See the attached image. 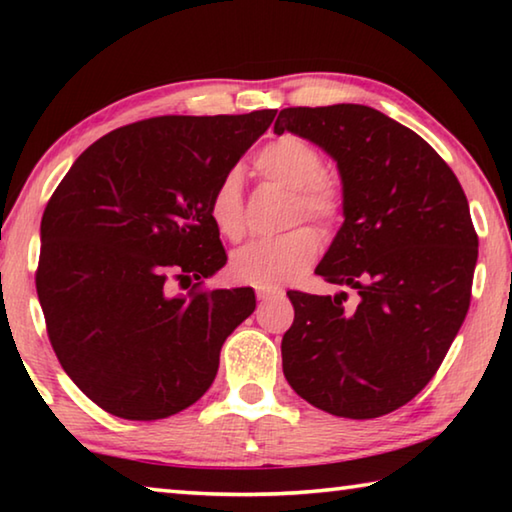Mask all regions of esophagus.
<instances>
[{
	"mask_svg": "<svg viewBox=\"0 0 512 512\" xmlns=\"http://www.w3.org/2000/svg\"><path fill=\"white\" fill-rule=\"evenodd\" d=\"M257 293V300H271V298H277V296H282V289H257L255 291Z\"/></svg>",
	"mask_w": 512,
	"mask_h": 512,
	"instance_id": "obj_1",
	"label": "esophagus"
}]
</instances>
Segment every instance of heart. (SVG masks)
<instances>
[{
    "instance_id": "1",
    "label": "heart",
    "mask_w": 512,
    "mask_h": 512,
    "mask_svg": "<svg viewBox=\"0 0 512 512\" xmlns=\"http://www.w3.org/2000/svg\"><path fill=\"white\" fill-rule=\"evenodd\" d=\"M255 169L264 178L296 192L293 221H300L302 216L320 225L339 221L343 189L339 180L325 173L323 155L314 144L298 135L277 137L257 153ZM210 216L223 237L235 241L244 235V196L237 169L225 173L212 189ZM318 253V232L305 225L282 237L257 239L239 248L230 259V275L257 289H277L305 273Z\"/></svg>"
}]
</instances>
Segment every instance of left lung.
Masks as SVG:
<instances>
[{"instance_id":"left-lung-1","label":"left lung","mask_w":512,"mask_h":512,"mask_svg":"<svg viewBox=\"0 0 512 512\" xmlns=\"http://www.w3.org/2000/svg\"><path fill=\"white\" fill-rule=\"evenodd\" d=\"M273 131L336 162L343 225L316 273L359 296L287 293L284 377L320 411L379 418L429 384L463 325L479 255L470 205L447 162L375 108H284Z\"/></svg>"}]
</instances>
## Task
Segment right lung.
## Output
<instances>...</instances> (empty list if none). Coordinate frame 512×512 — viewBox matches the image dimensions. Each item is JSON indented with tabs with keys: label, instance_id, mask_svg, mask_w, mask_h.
<instances>
[{
	"label": "right lung",
	"instance_id": "obj_1",
	"mask_svg": "<svg viewBox=\"0 0 512 512\" xmlns=\"http://www.w3.org/2000/svg\"><path fill=\"white\" fill-rule=\"evenodd\" d=\"M277 110L153 117L85 149L40 223L36 289L51 348L81 391L124 420H160L212 386L255 291H198L228 257L210 196ZM197 280L183 297L168 275Z\"/></svg>",
	"mask_w": 512,
	"mask_h": 512
}]
</instances>
